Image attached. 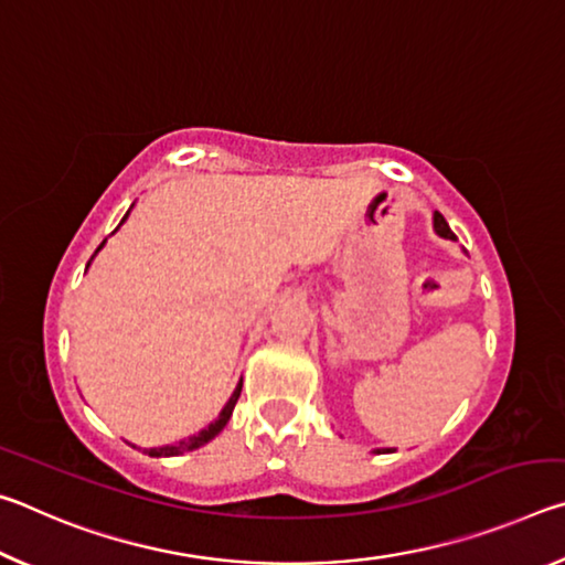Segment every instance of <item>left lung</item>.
I'll return each mask as SVG.
<instances>
[{"mask_svg": "<svg viewBox=\"0 0 565 565\" xmlns=\"http://www.w3.org/2000/svg\"><path fill=\"white\" fill-rule=\"evenodd\" d=\"M434 228H436V234L438 236H444V238H451V242H456V234L451 232V228H448V224H446V218L441 216V214H434ZM376 454H381V448H376ZM384 454H391V451H384Z\"/></svg>", "mask_w": 565, "mask_h": 565, "instance_id": "1", "label": "left lung"}]
</instances>
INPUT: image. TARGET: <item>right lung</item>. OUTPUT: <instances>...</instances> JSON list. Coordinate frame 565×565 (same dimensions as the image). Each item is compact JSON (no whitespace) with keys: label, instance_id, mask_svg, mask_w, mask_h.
<instances>
[{"label":"right lung","instance_id":"right-lung-1","mask_svg":"<svg viewBox=\"0 0 565 565\" xmlns=\"http://www.w3.org/2000/svg\"><path fill=\"white\" fill-rule=\"evenodd\" d=\"M127 216H129V212L124 214L121 224L127 222ZM121 224H119V226H121ZM119 226H117V228H119ZM104 244H107V238H104V242L99 244V248H97V252H94V256H97V254L102 252ZM94 256H92V259H94ZM89 264H92V262H89ZM89 264H87V266H89ZM238 394H242V381H238V384H236L232 398H228L226 406L222 408V414H218V418L212 420V424H209L206 428H202V431L194 434V436H189V438H181V441H177V444L157 446V448H145V454L154 456V458H169V456H181V454H189V451H196V448H202L204 444H209V441H212V438H216L218 434L224 431V426L228 424V418H232V414H234V406H236V401H238ZM134 448H137V446H134Z\"/></svg>","mask_w":565,"mask_h":565}]
</instances>
